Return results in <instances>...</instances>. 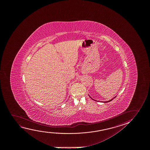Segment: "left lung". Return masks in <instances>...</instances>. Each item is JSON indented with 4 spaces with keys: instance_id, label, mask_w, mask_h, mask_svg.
<instances>
[{
    "instance_id": "1",
    "label": "left lung",
    "mask_w": 150,
    "mask_h": 150,
    "mask_svg": "<svg viewBox=\"0 0 150 150\" xmlns=\"http://www.w3.org/2000/svg\"><path fill=\"white\" fill-rule=\"evenodd\" d=\"M88 96H90V97L92 99H93L92 98V97H91L90 96V95H88ZM115 97H114V98H113L112 99H111V100H110L107 101H102V102H103V103H108V102H110V101H111V100H113V99L114 98H115ZM93 100H94L97 101V100H94V99H93Z\"/></svg>"
}]
</instances>
